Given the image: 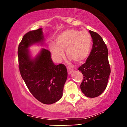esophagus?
I'll list each match as a JSON object with an SVG mask.
<instances>
[{"instance_id": "esophagus-1", "label": "esophagus", "mask_w": 127, "mask_h": 127, "mask_svg": "<svg viewBox=\"0 0 127 127\" xmlns=\"http://www.w3.org/2000/svg\"><path fill=\"white\" fill-rule=\"evenodd\" d=\"M67 70H68V73L69 74H70L73 72V69L69 67V66H68L67 67Z\"/></svg>"}]
</instances>
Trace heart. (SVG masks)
<instances>
[{"mask_svg":"<svg viewBox=\"0 0 127 127\" xmlns=\"http://www.w3.org/2000/svg\"><path fill=\"white\" fill-rule=\"evenodd\" d=\"M91 46V37L86 31L68 29L56 37L55 43L51 42L49 48L54 58L61 62L66 54L77 63H81L87 58Z\"/></svg>","mask_w":127,"mask_h":127,"instance_id":"1","label":"heart"}]
</instances>
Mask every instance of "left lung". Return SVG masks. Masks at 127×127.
I'll return each instance as SVG.
<instances>
[{"mask_svg":"<svg viewBox=\"0 0 127 127\" xmlns=\"http://www.w3.org/2000/svg\"><path fill=\"white\" fill-rule=\"evenodd\" d=\"M92 39V47L89 57L78 68L83 74L81 85L83 94L88 97H96L106 89L110 74L108 50L102 37L95 32L89 31Z\"/></svg>","mask_w":127,"mask_h":127,"instance_id":"left-lung-1","label":"left lung"}]
</instances>
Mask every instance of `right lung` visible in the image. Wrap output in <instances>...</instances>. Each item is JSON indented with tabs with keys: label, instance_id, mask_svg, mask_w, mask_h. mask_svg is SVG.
<instances>
[{
	"label": "right lung",
	"instance_id": "right-lung-1",
	"mask_svg": "<svg viewBox=\"0 0 127 127\" xmlns=\"http://www.w3.org/2000/svg\"><path fill=\"white\" fill-rule=\"evenodd\" d=\"M45 43L42 28L30 31L19 45L18 56L20 73L30 92L41 102L49 105L62 98L68 72L63 64L53 63L50 52L46 49L41 48L33 57L30 47L43 46Z\"/></svg>",
	"mask_w": 127,
	"mask_h": 127
}]
</instances>
